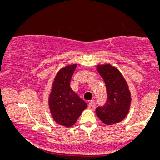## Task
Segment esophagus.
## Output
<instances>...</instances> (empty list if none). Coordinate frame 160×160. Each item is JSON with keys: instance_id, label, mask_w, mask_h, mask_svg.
Masks as SVG:
<instances>
[{"instance_id": "34e87169", "label": "esophagus", "mask_w": 160, "mask_h": 160, "mask_svg": "<svg viewBox=\"0 0 160 160\" xmlns=\"http://www.w3.org/2000/svg\"><path fill=\"white\" fill-rule=\"evenodd\" d=\"M88 108H89V109L90 110H95V103L93 102H90L88 104Z\"/></svg>"}]
</instances>
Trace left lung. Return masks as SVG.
<instances>
[{"label": "left lung", "instance_id": "8db88e82", "mask_svg": "<svg viewBox=\"0 0 160 160\" xmlns=\"http://www.w3.org/2000/svg\"><path fill=\"white\" fill-rule=\"evenodd\" d=\"M105 82L107 102L96 108V114L104 123L113 125L122 121L129 111L131 94L123 76L117 68L109 64L97 66Z\"/></svg>", "mask_w": 160, "mask_h": 160}]
</instances>
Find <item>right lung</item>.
Listing matches in <instances>:
<instances>
[{"label": "right lung", "instance_id": "obj_1", "mask_svg": "<svg viewBox=\"0 0 160 160\" xmlns=\"http://www.w3.org/2000/svg\"><path fill=\"white\" fill-rule=\"evenodd\" d=\"M77 65H67L56 74L49 95V106L53 119L58 124L71 127L78 120L87 104L70 86Z\"/></svg>", "mask_w": 160, "mask_h": 160}]
</instances>
